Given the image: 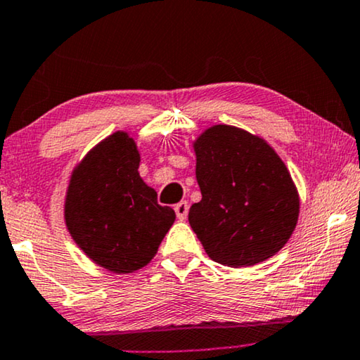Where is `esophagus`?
<instances>
[{
  "mask_svg": "<svg viewBox=\"0 0 360 360\" xmlns=\"http://www.w3.org/2000/svg\"><path fill=\"white\" fill-rule=\"evenodd\" d=\"M188 210H190V206H188V202H186V201H180V202H176V205H175L176 217H179L180 221L186 219V216H188Z\"/></svg>",
  "mask_w": 360,
  "mask_h": 360,
  "instance_id": "34e87169",
  "label": "esophagus"
}]
</instances>
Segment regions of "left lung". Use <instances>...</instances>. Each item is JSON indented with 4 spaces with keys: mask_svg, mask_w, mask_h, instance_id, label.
I'll return each mask as SVG.
<instances>
[{
    "mask_svg": "<svg viewBox=\"0 0 360 360\" xmlns=\"http://www.w3.org/2000/svg\"><path fill=\"white\" fill-rule=\"evenodd\" d=\"M201 201L188 221L207 257L231 268L278 253L299 219V193L285 164L263 138L214 124L193 143Z\"/></svg>",
    "mask_w": 360,
    "mask_h": 360,
    "instance_id": "obj_1",
    "label": "left lung"
}]
</instances>
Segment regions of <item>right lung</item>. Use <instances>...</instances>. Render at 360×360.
<instances>
[{"label": "right lung", "instance_id": "right-lung-1", "mask_svg": "<svg viewBox=\"0 0 360 360\" xmlns=\"http://www.w3.org/2000/svg\"><path fill=\"white\" fill-rule=\"evenodd\" d=\"M138 146L117 131L72 170L65 221L72 240L98 266L124 274L146 266L175 221L139 176Z\"/></svg>", "mask_w": 360, "mask_h": 360}]
</instances>
